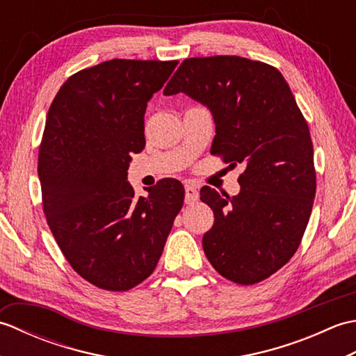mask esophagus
I'll return each mask as SVG.
<instances>
[{
	"label": "esophagus",
	"instance_id": "1",
	"mask_svg": "<svg viewBox=\"0 0 356 356\" xmlns=\"http://www.w3.org/2000/svg\"><path fill=\"white\" fill-rule=\"evenodd\" d=\"M199 199V191L195 190L194 185H185V202L188 203V205H193L194 202H197Z\"/></svg>",
	"mask_w": 356,
	"mask_h": 356
}]
</instances>
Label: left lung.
Wrapping results in <instances>:
<instances>
[{
    "label": "left lung",
    "mask_w": 356,
    "mask_h": 356,
    "mask_svg": "<svg viewBox=\"0 0 356 356\" xmlns=\"http://www.w3.org/2000/svg\"><path fill=\"white\" fill-rule=\"evenodd\" d=\"M177 93L213 113L211 153L245 166L237 195L200 190L216 217L203 251L225 278L259 283L297 252L312 213L316 177L306 119L275 67L241 56L185 59L163 90Z\"/></svg>",
    "instance_id": "left-lung-1"
}]
</instances>
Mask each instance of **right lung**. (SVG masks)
Returning a JSON list of instances; mask_svg holds the SVG:
<instances>
[{
  "mask_svg": "<svg viewBox=\"0 0 356 356\" xmlns=\"http://www.w3.org/2000/svg\"><path fill=\"white\" fill-rule=\"evenodd\" d=\"M177 61L111 59L72 74L53 99L38 157L49 228L78 274L128 291L161 259L185 190L176 179L134 197L131 153L145 147L147 102Z\"/></svg>",
  "mask_w": 356,
  "mask_h": 356,
  "instance_id": "obj_1",
  "label": "right lung"
}]
</instances>
